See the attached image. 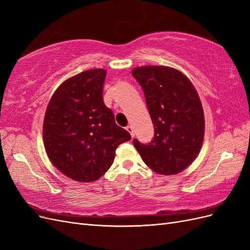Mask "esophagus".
<instances>
[{"label": "esophagus", "mask_w": 250, "mask_h": 250, "mask_svg": "<svg viewBox=\"0 0 250 250\" xmlns=\"http://www.w3.org/2000/svg\"><path fill=\"white\" fill-rule=\"evenodd\" d=\"M126 130L130 133V135H131V138L133 139L134 138V130H133V128H132V126H127L126 127Z\"/></svg>", "instance_id": "1"}]
</instances>
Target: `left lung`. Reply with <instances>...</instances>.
Listing matches in <instances>:
<instances>
[{"label": "left lung", "instance_id": "1", "mask_svg": "<svg viewBox=\"0 0 250 250\" xmlns=\"http://www.w3.org/2000/svg\"><path fill=\"white\" fill-rule=\"evenodd\" d=\"M143 88L154 127L153 140L133 145L150 169L164 175L184 171L200 152L204 115L195 87L178 70L146 65L131 71Z\"/></svg>", "mask_w": 250, "mask_h": 250}]
</instances>
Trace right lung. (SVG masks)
Here are the masks:
<instances>
[{"label":"right lung","mask_w":250,"mask_h":250,"mask_svg":"<svg viewBox=\"0 0 250 250\" xmlns=\"http://www.w3.org/2000/svg\"><path fill=\"white\" fill-rule=\"evenodd\" d=\"M105 77L106 70L94 69L65 80L53 94L44 115L48 157L65 176L81 183L104 175L118 146L131 140L104 104Z\"/></svg>","instance_id":"1"}]
</instances>
